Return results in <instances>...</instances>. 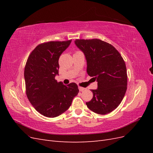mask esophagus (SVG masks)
<instances>
[{"label": "esophagus", "instance_id": "obj_1", "mask_svg": "<svg viewBox=\"0 0 153 153\" xmlns=\"http://www.w3.org/2000/svg\"><path fill=\"white\" fill-rule=\"evenodd\" d=\"M78 89H79V91H80V92H82V91H84L85 90V88H84V87H78Z\"/></svg>", "mask_w": 153, "mask_h": 153}]
</instances>
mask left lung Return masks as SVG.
Returning <instances> with one entry per match:
<instances>
[{"label":"left lung","mask_w":153,"mask_h":153,"mask_svg":"<svg viewBox=\"0 0 153 153\" xmlns=\"http://www.w3.org/2000/svg\"><path fill=\"white\" fill-rule=\"evenodd\" d=\"M76 47L84 53L87 72L98 82L91 90L92 99L86 105L92 112L105 115L121 103L127 89V71L121 54L112 45L98 39H76Z\"/></svg>","instance_id":"1"}]
</instances>
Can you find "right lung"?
<instances>
[{"mask_svg":"<svg viewBox=\"0 0 153 153\" xmlns=\"http://www.w3.org/2000/svg\"><path fill=\"white\" fill-rule=\"evenodd\" d=\"M71 43V39L40 44L26 62L27 96L34 108L47 117H57L66 112L79 92L75 83L66 85L55 79L59 75V59Z\"/></svg>","mask_w":153,"mask_h":153,"instance_id":"add662e5","label":"right lung"}]
</instances>
